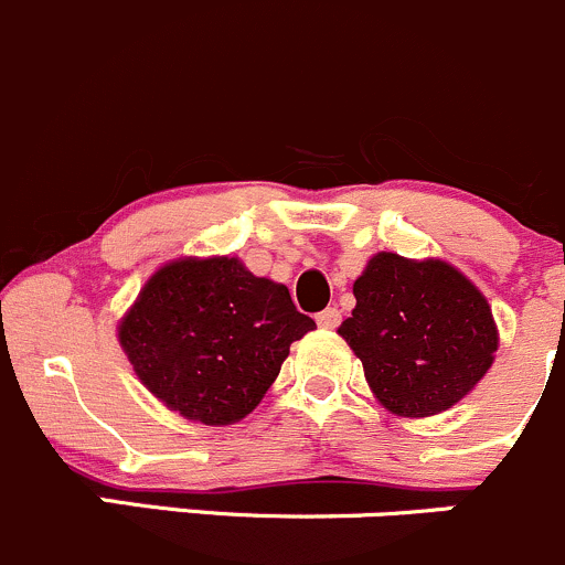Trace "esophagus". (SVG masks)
<instances>
[{"instance_id": "obj_1", "label": "esophagus", "mask_w": 565, "mask_h": 565, "mask_svg": "<svg viewBox=\"0 0 565 565\" xmlns=\"http://www.w3.org/2000/svg\"><path fill=\"white\" fill-rule=\"evenodd\" d=\"M339 322H341V311L335 309V306H328V309L324 311H319L317 315V324L319 328H339Z\"/></svg>"}]
</instances>
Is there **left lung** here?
<instances>
[{
	"mask_svg": "<svg viewBox=\"0 0 565 565\" xmlns=\"http://www.w3.org/2000/svg\"><path fill=\"white\" fill-rule=\"evenodd\" d=\"M352 295L355 309L339 335L361 358L369 388L393 415L443 413L492 366V306L448 262L380 250L355 278Z\"/></svg>",
	"mask_w": 565,
	"mask_h": 565,
	"instance_id": "obj_1",
	"label": "left lung"
}]
</instances>
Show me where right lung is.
Segmentation results:
<instances>
[{
    "label": "right lung",
    "mask_w": 565,
    "mask_h": 565,
    "mask_svg": "<svg viewBox=\"0 0 565 565\" xmlns=\"http://www.w3.org/2000/svg\"><path fill=\"white\" fill-rule=\"evenodd\" d=\"M315 328L284 284L235 256H185L152 273L117 339L158 402L193 424L230 426L262 402L289 344Z\"/></svg>",
    "instance_id": "obj_1"
}]
</instances>
